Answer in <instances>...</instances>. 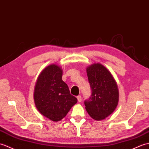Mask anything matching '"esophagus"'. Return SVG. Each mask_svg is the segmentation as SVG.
Masks as SVG:
<instances>
[{"mask_svg":"<svg viewBox=\"0 0 149 149\" xmlns=\"http://www.w3.org/2000/svg\"><path fill=\"white\" fill-rule=\"evenodd\" d=\"M77 100H78V101L79 102H80L81 101V95H78V96H77Z\"/></svg>","mask_w":149,"mask_h":149,"instance_id":"esophagus-1","label":"esophagus"}]
</instances>
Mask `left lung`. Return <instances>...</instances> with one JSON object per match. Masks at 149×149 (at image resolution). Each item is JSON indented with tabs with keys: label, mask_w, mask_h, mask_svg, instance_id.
Instances as JSON below:
<instances>
[{
	"label": "left lung",
	"mask_w": 149,
	"mask_h": 149,
	"mask_svg": "<svg viewBox=\"0 0 149 149\" xmlns=\"http://www.w3.org/2000/svg\"><path fill=\"white\" fill-rule=\"evenodd\" d=\"M91 95L84 101L88 115L96 120L104 119L118 104V91L116 82L108 69L101 64L87 68Z\"/></svg>",
	"instance_id": "obj_1"
}]
</instances>
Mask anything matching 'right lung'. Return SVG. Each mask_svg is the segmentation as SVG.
<instances>
[{
    "label": "right lung",
    "mask_w": 149,
    "mask_h": 149,
    "mask_svg": "<svg viewBox=\"0 0 149 149\" xmlns=\"http://www.w3.org/2000/svg\"><path fill=\"white\" fill-rule=\"evenodd\" d=\"M62 77V71L59 66L48 65L39 74L34 90V101L38 111L55 122L65 117L78 101L70 94Z\"/></svg>",
    "instance_id": "1"
}]
</instances>
